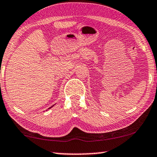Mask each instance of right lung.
<instances>
[{
	"label": "right lung",
	"instance_id": "1",
	"mask_svg": "<svg viewBox=\"0 0 157 157\" xmlns=\"http://www.w3.org/2000/svg\"><path fill=\"white\" fill-rule=\"evenodd\" d=\"M53 106H54V105H53ZM53 106H51V107H50V108H48V109H51V107H53Z\"/></svg>",
	"mask_w": 157,
	"mask_h": 157
}]
</instances>
